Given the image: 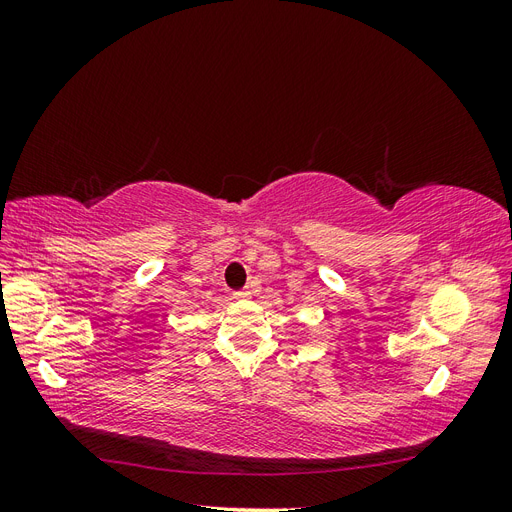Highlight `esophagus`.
<instances>
[{
	"mask_svg": "<svg viewBox=\"0 0 512 512\" xmlns=\"http://www.w3.org/2000/svg\"><path fill=\"white\" fill-rule=\"evenodd\" d=\"M254 290H252V286H247V288H243V290H237V292H232V297L235 299H243V297H250Z\"/></svg>",
	"mask_w": 512,
	"mask_h": 512,
	"instance_id": "esophagus-1",
	"label": "esophagus"
}]
</instances>
